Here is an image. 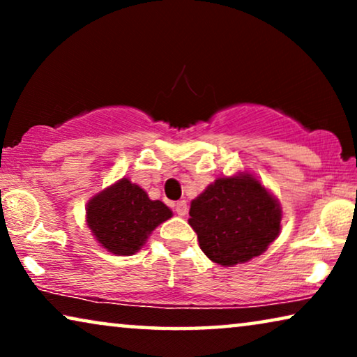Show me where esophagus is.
<instances>
[{
  "mask_svg": "<svg viewBox=\"0 0 357 357\" xmlns=\"http://www.w3.org/2000/svg\"><path fill=\"white\" fill-rule=\"evenodd\" d=\"M175 213H177L178 216H185V214L188 213V204H187V202H185V199L175 203Z\"/></svg>",
  "mask_w": 357,
  "mask_h": 357,
  "instance_id": "obj_1",
  "label": "esophagus"
}]
</instances>
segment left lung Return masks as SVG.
I'll return each mask as SVG.
<instances>
[{"label": "left lung", "instance_id": "8db88e82", "mask_svg": "<svg viewBox=\"0 0 357 357\" xmlns=\"http://www.w3.org/2000/svg\"><path fill=\"white\" fill-rule=\"evenodd\" d=\"M278 199L250 174L219 177L192 202L190 226L199 248L222 266L261 255L281 231Z\"/></svg>", "mask_w": 357, "mask_h": 357}]
</instances>
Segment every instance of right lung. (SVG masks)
<instances>
[{
  "instance_id": "right-lung-1",
  "label": "right lung",
  "mask_w": 357,
  "mask_h": 357,
  "mask_svg": "<svg viewBox=\"0 0 357 357\" xmlns=\"http://www.w3.org/2000/svg\"><path fill=\"white\" fill-rule=\"evenodd\" d=\"M87 226L97 242L115 255H133L172 211L128 178L105 188L87 203Z\"/></svg>"
}]
</instances>
